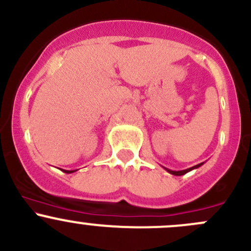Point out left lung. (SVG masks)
<instances>
[{
  "label": "left lung",
  "instance_id": "8db88e82",
  "mask_svg": "<svg viewBox=\"0 0 251 251\" xmlns=\"http://www.w3.org/2000/svg\"><path fill=\"white\" fill-rule=\"evenodd\" d=\"M203 164H204V163H201V164H198V165H196V166H192V168H189V169H186V170H181V171H174V170H170V169H166V168H164V169H165V170L168 171L169 174H171V175H175V176H182V175H184V174L189 173V171L194 170V169H198L199 166H201V165H203Z\"/></svg>",
  "mask_w": 251,
  "mask_h": 251
}]
</instances>
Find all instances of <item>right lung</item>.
Instances as JSON below:
<instances>
[{
	"label": "right lung",
	"mask_w": 251,
	"mask_h": 251,
	"mask_svg": "<svg viewBox=\"0 0 251 251\" xmlns=\"http://www.w3.org/2000/svg\"><path fill=\"white\" fill-rule=\"evenodd\" d=\"M62 171L65 174H72V173H75L76 170H62Z\"/></svg>",
	"instance_id": "right-lung-1"
}]
</instances>
